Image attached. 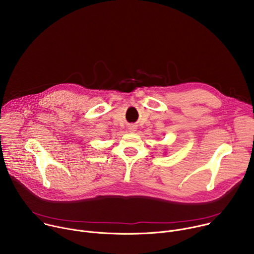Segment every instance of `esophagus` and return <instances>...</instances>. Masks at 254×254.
I'll return each instance as SVG.
<instances>
[{"mask_svg": "<svg viewBox=\"0 0 254 254\" xmlns=\"http://www.w3.org/2000/svg\"><path fill=\"white\" fill-rule=\"evenodd\" d=\"M128 129H129L130 131H134V130L136 129V127H135V126H130V127H128Z\"/></svg>", "mask_w": 254, "mask_h": 254, "instance_id": "esophagus-1", "label": "esophagus"}]
</instances>
